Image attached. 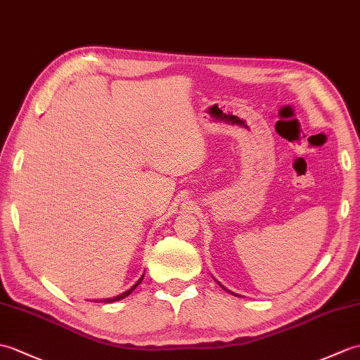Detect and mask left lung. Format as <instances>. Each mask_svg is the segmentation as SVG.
Wrapping results in <instances>:
<instances>
[{"label": "left lung", "mask_w": 360, "mask_h": 360, "mask_svg": "<svg viewBox=\"0 0 360 360\" xmlns=\"http://www.w3.org/2000/svg\"><path fill=\"white\" fill-rule=\"evenodd\" d=\"M216 282H218V281H216ZM218 283H219V282H218ZM219 285H221V283H219ZM221 287H222V285H221ZM222 288H224V290H225V291H229V293H230V295H233V296H238V295H236V293H233V291H230V290H227V288H225V287H222Z\"/></svg>", "instance_id": "obj_1"}]
</instances>
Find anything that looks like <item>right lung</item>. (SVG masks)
I'll return each mask as SVG.
<instances>
[{
	"label": "right lung",
	"instance_id": "right-lung-1",
	"mask_svg": "<svg viewBox=\"0 0 360 360\" xmlns=\"http://www.w3.org/2000/svg\"><path fill=\"white\" fill-rule=\"evenodd\" d=\"M142 279H144V274L141 276V278L136 281V283L133 287H130L127 291H124V293H121V295H118V296H115V297H107V299H95L94 302H104V304H112V302H116V300H121V299H124V297H127L133 290H135L139 283L142 282Z\"/></svg>",
	"mask_w": 360,
	"mask_h": 360
}]
</instances>
